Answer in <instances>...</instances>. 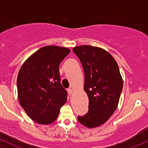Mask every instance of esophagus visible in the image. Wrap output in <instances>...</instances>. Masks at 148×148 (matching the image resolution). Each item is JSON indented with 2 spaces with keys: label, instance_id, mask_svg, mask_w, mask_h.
I'll return each mask as SVG.
<instances>
[{
  "label": "esophagus",
  "instance_id": "1",
  "mask_svg": "<svg viewBox=\"0 0 148 148\" xmlns=\"http://www.w3.org/2000/svg\"><path fill=\"white\" fill-rule=\"evenodd\" d=\"M67 92H68L69 95H72L73 93V90L72 89H68V90H67Z\"/></svg>",
  "mask_w": 148,
  "mask_h": 148
}]
</instances>
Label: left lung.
Here are the masks:
<instances>
[{"label":"left lung","mask_w":148,"mask_h":148,"mask_svg":"<svg viewBox=\"0 0 148 148\" xmlns=\"http://www.w3.org/2000/svg\"><path fill=\"white\" fill-rule=\"evenodd\" d=\"M73 51L82 64L84 90L89 99L88 113L79 115L78 120L89 128L100 126L114 113L123 90L118 65L111 54L101 48L79 46Z\"/></svg>","instance_id":"1"}]
</instances>
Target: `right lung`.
Wrapping results in <instances>:
<instances>
[{
    "instance_id": "obj_1",
    "label": "right lung",
    "mask_w": 148,
    "mask_h": 148,
    "mask_svg": "<svg viewBox=\"0 0 148 148\" xmlns=\"http://www.w3.org/2000/svg\"><path fill=\"white\" fill-rule=\"evenodd\" d=\"M69 52L67 48L46 46L28 58L20 69L16 82L18 101L29 118L37 123H53L67 101L59 65Z\"/></svg>"
}]
</instances>
